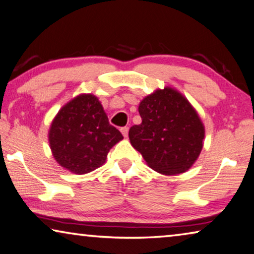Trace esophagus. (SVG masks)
I'll use <instances>...</instances> for the list:
<instances>
[{
	"label": "esophagus",
	"mask_w": 254,
	"mask_h": 254,
	"mask_svg": "<svg viewBox=\"0 0 254 254\" xmlns=\"http://www.w3.org/2000/svg\"><path fill=\"white\" fill-rule=\"evenodd\" d=\"M121 132H122V134H123L124 136H127L128 127H122V128H121Z\"/></svg>",
	"instance_id": "1"
}]
</instances>
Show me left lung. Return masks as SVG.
Listing matches in <instances>:
<instances>
[{"instance_id": "left-lung-1", "label": "left lung", "mask_w": 254, "mask_h": 254, "mask_svg": "<svg viewBox=\"0 0 254 254\" xmlns=\"http://www.w3.org/2000/svg\"><path fill=\"white\" fill-rule=\"evenodd\" d=\"M142 122L128 131L132 147L149 167L165 175L187 172L203 147L204 127L189 100L170 87L144 97L139 105Z\"/></svg>"}]
</instances>
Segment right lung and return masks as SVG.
<instances>
[{
    "label": "right lung",
    "mask_w": 254,
    "mask_h": 254,
    "mask_svg": "<svg viewBox=\"0 0 254 254\" xmlns=\"http://www.w3.org/2000/svg\"><path fill=\"white\" fill-rule=\"evenodd\" d=\"M122 139V133L108 122L98 98L91 94L79 95L65 104L48 132L56 162L79 175L102 166L110 149Z\"/></svg>",
    "instance_id": "right-lung-1"
}]
</instances>
